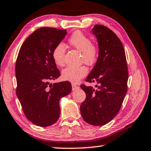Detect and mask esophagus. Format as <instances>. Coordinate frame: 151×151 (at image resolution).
<instances>
[{
  "label": "esophagus",
  "mask_w": 151,
  "mask_h": 151,
  "mask_svg": "<svg viewBox=\"0 0 151 151\" xmlns=\"http://www.w3.org/2000/svg\"><path fill=\"white\" fill-rule=\"evenodd\" d=\"M79 88V86H76V85H74V84H73L72 85V89L73 91H75V90H77V89Z\"/></svg>",
  "instance_id": "obj_1"
}]
</instances>
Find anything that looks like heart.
<instances>
[{
    "mask_svg": "<svg viewBox=\"0 0 151 151\" xmlns=\"http://www.w3.org/2000/svg\"><path fill=\"white\" fill-rule=\"evenodd\" d=\"M68 43L76 49L81 52V61L88 65H93L99 57L98 46L91 42V39L81 31H76L70 36ZM66 49L63 43L58 44L52 50V57L55 63L58 66L65 65ZM88 73V68L85 66H68L62 72V78L65 81L76 83Z\"/></svg>",
    "mask_w": 151,
    "mask_h": 151,
    "instance_id": "1",
    "label": "heart"
}]
</instances>
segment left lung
<instances>
[{"instance_id": "left-lung-1", "label": "left lung", "mask_w": 151, "mask_h": 151, "mask_svg": "<svg viewBox=\"0 0 151 151\" xmlns=\"http://www.w3.org/2000/svg\"><path fill=\"white\" fill-rule=\"evenodd\" d=\"M92 32L97 39L99 54L86 81L96 82L98 85L96 89L81 85L86 99L80 109L85 122L102 126L119 112L127 92L129 73L123 45L115 33L100 24L94 25Z\"/></svg>"}]
</instances>
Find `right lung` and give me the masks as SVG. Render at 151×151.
Instances as JSON below:
<instances>
[{
  "label": "right lung",
  "instance_id": "obj_1",
  "mask_svg": "<svg viewBox=\"0 0 151 151\" xmlns=\"http://www.w3.org/2000/svg\"><path fill=\"white\" fill-rule=\"evenodd\" d=\"M66 35V30L40 28L24 40L18 55L17 95L24 115L37 126H50L57 121L60 99L72 90L68 81L50 84L60 75L52 50Z\"/></svg>",
  "mask_w": 151,
  "mask_h": 151
}]
</instances>
